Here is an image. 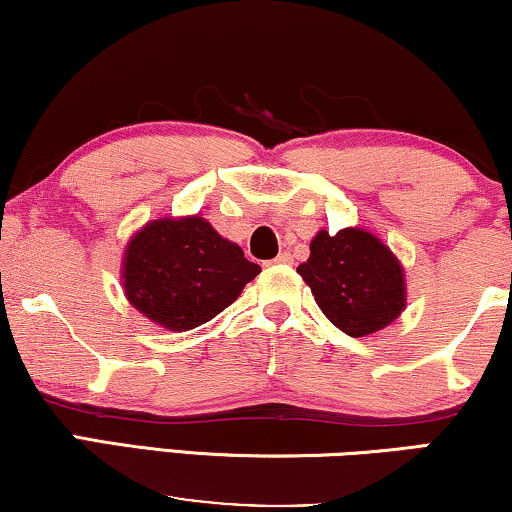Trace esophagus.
Segmentation results:
<instances>
[{"mask_svg":"<svg viewBox=\"0 0 512 512\" xmlns=\"http://www.w3.org/2000/svg\"><path fill=\"white\" fill-rule=\"evenodd\" d=\"M294 259H292V255L290 253H280L276 259H273L271 264H292Z\"/></svg>","mask_w":512,"mask_h":512,"instance_id":"esophagus-1","label":"esophagus"}]
</instances>
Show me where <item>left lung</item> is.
Instances as JSON below:
<instances>
[{
	"label": "left lung",
	"instance_id": "8db88e82",
	"mask_svg": "<svg viewBox=\"0 0 512 512\" xmlns=\"http://www.w3.org/2000/svg\"><path fill=\"white\" fill-rule=\"evenodd\" d=\"M320 311L348 336L385 329L406 308V273L390 246L362 227L320 229L297 266Z\"/></svg>",
	"mask_w": 512,
	"mask_h": 512
}]
</instances>
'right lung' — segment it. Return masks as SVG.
Segmentation results:
<instances>
[{"instance_id": "obj_1", "label": "right lung", "mask_w": 512, "mask_h": 512, "mask_svg": "<svg viewBox=\"0 0 512 512\" xmlns=\"http://www.w3.org/2000/svg\"><path fill=\"white\" fill-rule=\"evenodd\" d=\"M259 271L211 222L185 215L146 222L127 243L120 278L141 315L169 331H187L225 311Z\"/></svg>"}]
</instances>
